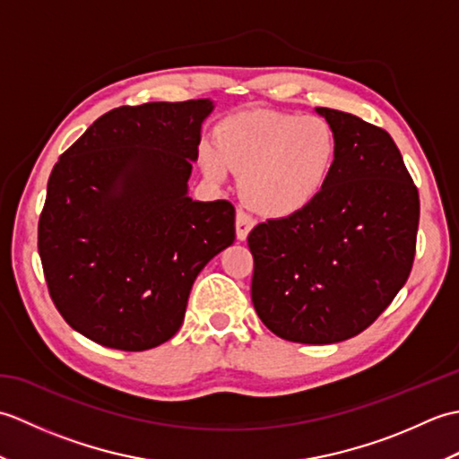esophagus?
I'll return each instance as SVG.
<instances>
[{"label": "esophagus", "instance_id": "obj_1", "mask_svg": "<svg viewBox=\"0 0 459 459\" xmlns=\"http://www.w3.org/2000/svg\"><path fill=\"white\" fill-rule=\"evenodd\" d=\"M250 230H252V219L245 211H237V238L247 240Z\"/></svg>", "mask_w": 459, "mask_h": 459}]
</instances>
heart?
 <instances>
[{"label": "heart", "mask_w": 459, "mask_h": 459, "mask_svg": "<svg viewBox=\"0 0 459 459\" xmlns=\"http://www.w3.org/2000/svg\"><path fill=\"white\" fill-rule=\"evenodd\" d=\"M337 153V132L324 116L256 108L222 120L214 142L199 145V165L214 183L240 173V193L250 207L280 219L317 199Z\"/></svg>", "instance_id": "heart-1"}]
</instances>
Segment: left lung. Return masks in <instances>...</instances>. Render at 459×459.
Masks as SVG:
<instances>
[{
  "label": "left lung",
  "instance_id": "obj_1",
  "mask_svg": "<svg viewBox=\"0 0 459 459\" xmlns=\"http://www.w3.org/2000/svg\"><path fill=\"white\" fill-rule=\"evenodd\" d=\"M339 140L317 199L248 235L252 304L272 333L329 345L359 335L411 276L420 201L388 132L353 114L316 108Z\"/></svg>",
  "mask_w": 459,
  "mask_h": 459
}]
</instances>
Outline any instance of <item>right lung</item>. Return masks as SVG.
I'll use <instances>...</instances> for the list:
<instances>
[{
	"label": "right lung",
	"instance_id": "add662e5",
	"mask_svg": "<svg viewBox=\"0 0 459 459\" xmlns=\"http://www.w3.org/2000/svg\"><path fill=\"white\" fill-rule=\"evenodd\" d=\"M212 108L120 106L55 163L39 256L58 314L94 343L145 351L171 339L195 278L235 242V207L187 195Z\"/></svg>",
	"mask_w": 459,
	"mask_h": 459
}]
</instances>
